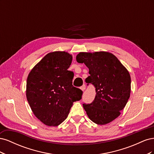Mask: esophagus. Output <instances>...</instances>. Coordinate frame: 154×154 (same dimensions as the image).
<instances>
[{
  "label": "esophagus",
  "mask_w": 154,
  "mask_h": 154,
  "mask_svg": "<svg viewBox=\"0 0 154 154\" xmlns=\"http://www.w3.org/2000/svg\"><path fill=\"white\" fill-rule=\"evenodd\" d=\"M85 88H86V87H85V85H82L81 87H80V89L82 90V91H85Z\"/></svg>",
  "instance_id": "34e87169"
}]
</instances>
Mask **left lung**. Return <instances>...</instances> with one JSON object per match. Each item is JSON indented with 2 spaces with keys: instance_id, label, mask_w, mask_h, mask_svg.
I'll use <instances>...</instances> for the list:
<instances>
[{
  "instance_id": "8db88e82",
  "label": "left lung",
  "mask_w": 154,
  "mask_h": 154,
  "mask_svg": "<svg viewBox=\"0 0 154 154\" xmlns=\"http://www.w3.org/2000/svg\"><path fill=\"white\" fill-rule=\"evenodd\" d=\"M76 61L84 63L89 69L85 82L96 88L94 101L83 104L88 117L97 125L112 122L130 97L131 78L127 69L113 54L105 51L80 53Z\"/></svg>"
}]
</instances>
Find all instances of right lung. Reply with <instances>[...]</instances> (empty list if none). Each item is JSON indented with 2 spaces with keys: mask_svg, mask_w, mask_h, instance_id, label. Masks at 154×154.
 I'll return each mask as SVG.
<instances>
[{
  "mask_svg": "<svg viewBox=\"0 0 154 154\" xmlns=\"http://www.w3.org/2000/svg\"><path fill=\"white\" fill-rule=\"evenodd\" d=\"M72 60V55L65 51L49 53L27 76V101L36 117L49 127L61 124L73 102L82 99L83 92L73 87L74 74L68 71Z\"/></svg>",
  "mask_w": 154,
  "mask_h": 154,
  "instance_id": "obj_1",
  "label": "right lung"
}]
</instances>
